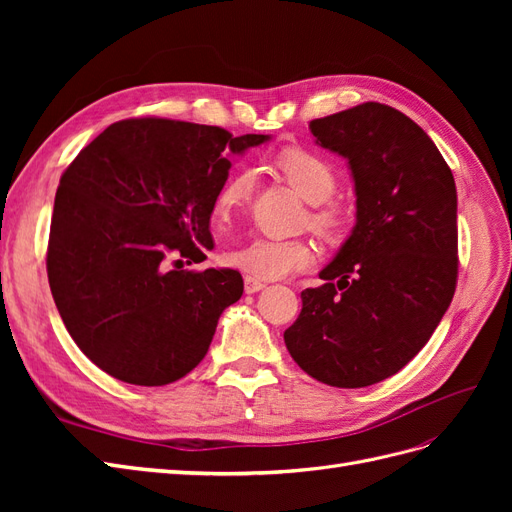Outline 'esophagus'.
I'll return each mask as SVG.
<instances>
[{
    "label": "esophagus",
    "instance_id": "1",
    "mask_svg": "<svg viewBox=\"0 0 512 512\" xmlns=\"http://www.w3.org/2000/svg\"><path fill=\"white\" fill-rule=\"evenodd\" d=\"M265 286H267V284L262 282V280H258V277L245 275V280H243V288H245V292H247V294H254V292H258V290L265 288Z\"/></svg>",
    "mask_w": 512,
    "mask_h": 512
}]
</instances>
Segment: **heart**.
Here are the masks:
<instances>
[{
	"mask_svg": "<svg viewBox=\"0 0 512 512\" xmlns=\"http://www.w3.org/2000/svg\"><path fill=\"white\" fill-rule=\"evenodd\" d=\"M275 168L292 185L305 203L314 205L309 211V226L322 237L335 239L346 226L344 209L331 203L337 188V175L333 166L322 156L307 149H284L277 153ZM256 175L252 168H239L232 173L215 196V213L228 218L239 211L252 196ZM226 260L252 277L260 280H280L290 273L309 269L316 262V250L307 239H277L256 237L247 245L230 250Z\"/></svg>",
	"mask_w": 512,
	"mask_h": 512,
	"instance_id": "1",
	"label": "heart"
}]
</instances>
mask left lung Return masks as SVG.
I'll list each match as a JSON object with an SVG mask.
<instances>
[{
  "label": "left lung",
  "mask_w": 512,
  "mask_h": 512,
  "mask_svg": "<svg viewBox=\"0 0 512 512\" xmlns=\"http://www.w3.org/2000/svg\"><path fill=\"white\" fill-rule=\"evenodd\" d=\"M344 156L356 226L284 342L312 378L361 389L408 365L429 342L457 286V190L427 132L397 108L365 102L309 121Z\"/></svg>",
  "instance_id": "left-lung-1"
}]
</instances>
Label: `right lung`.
<instances>
[{"instance_id": "1", "label": "right lung", "mask_w": 512, "mask_h": 512, "mask_svg": "<svg viewBox=\"0 0 512 512\" xmlns=\"http://www.w3.org/2000/svg\"><path fill=\"white\" fill-rule=\"evenodd\" d=\"M265 141L188 121L123 119L64 170L46 273L68 333L108 376L162 386L205 359L222 312L241 299V273L168 262L207 258L228 158Z\"/></svg>"}]
</instances>
